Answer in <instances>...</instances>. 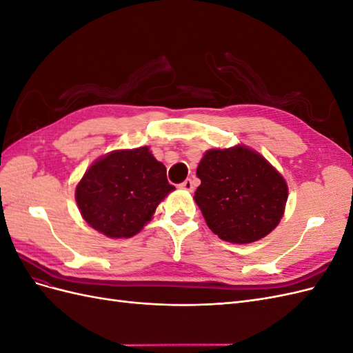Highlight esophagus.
<instances>
[{"label": "esophagus", "instance_id": "34e87169", "mask_svg": "<svg viewBox=\"0 0 353 353\" xmlns=\"http://www.w3.org/2000/svg\"><path fill=\"white\" fill-rule=\"evenodd\" d=\"M179 187H181V188H183V190H185V191H193V190H194V181H193V179H190V178H188V179H185V181H184V183H183V184H181Z\"/></svg>", "mask_w": 353, "mask_h": 353}]
</instances>
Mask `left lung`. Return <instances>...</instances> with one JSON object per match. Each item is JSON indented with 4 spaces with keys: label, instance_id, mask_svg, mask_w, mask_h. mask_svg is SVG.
<instances>
[{
    "label": "left lung",
    "instance_id": "8db88e82",
    "mask_svg": "<svg viewBox=\"0 0 353 353\" xmlns=\"http://www.w3.org/2000/svg\"><path fill=\"white\" fill-rule=\"evenodd\" d=\"M194 201L221 240L249 244L279 225L288 197L284 176L253 148H210L199 162Z\"/></svg>",
    "mask_w": 353,
    "mask_h": 353
}]
</instances>
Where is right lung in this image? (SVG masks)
Listing matches in <instances>:
<instances>
[{
    "label": "right lung",
    "instance_id": "add662e5",
    "mask_svg": "<svg viewBox=\"0 0 353 353\" xmlns=\"http://www.w3.org/2000/svg\"><path fill=\"white\" fill-rule=\"evenodd\" d=\"M175 190L150 147L121 148L99 157L77 184L74 200L85 222L110 239H130L153 219Z\"/></svg>",
    "mask_w": 353,
    "mask_h": 353
}]
</instances>
